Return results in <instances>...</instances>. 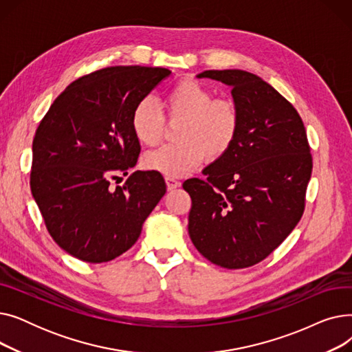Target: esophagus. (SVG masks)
I'll return each mask as SVG.
<instances>
[{"label":"esophagus","mask_w":352,"mask_h":352,"mask_svg":"<svg viewBox=\"0 0 352 352\" xmlns=\"http://www.w3.org/2000/svg\"><path fill=\"white\" fill-rule=\"evenodd\" d=\"M165 184H166V188H168L170 191L181 187V182L179 181H177L174 178H170V177H165Z\"/></svg>","instance_id":"1"}]
</instances>
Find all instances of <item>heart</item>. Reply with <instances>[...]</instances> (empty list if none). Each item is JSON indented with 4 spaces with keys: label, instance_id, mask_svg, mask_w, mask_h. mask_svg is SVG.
<instances>
[{
    "label": "heart",
    "instance_id": "obj_1",
    "mask_svg": "<svg viewBox=\"0 0 352 352\" xmlns=\"http://www.w3.org/2000/svg\"><path fill=\"white\" fill-rule=\"evenodd\" d=\"M170 122H181L178 144L162 145L142 157V166L170 178L184 177L204 162L223 158L234 145L241 116L232 100L215 98L212 92L194 80H182L164 97ZM131 129L138 142L155 145L164 134L165 118L150 97L140 100L131 114Z\"/></svg>",
    "mask_w": 352,
    "mask_h": 352
}]
</instances>
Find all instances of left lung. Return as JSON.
<instances>
[{
  "label": "left lung",
  "instance_id": "1",
  "mask_svg": "<svg viewBox=\"0 0 352 352\" xmlns=\"http://www.w3.org/2000/svg\"><path fill=\"white\" fill-rule=\"evenodd\" d=\"M231 87L241 124L231 150L182 184L188 232L208 261L228 270L258 264L298 224L312 157L304 122L278 91L243 69L197 76Z\"/></svg>",
  "mask_w": 352,
  "mask_h": 352
}]
</instances>
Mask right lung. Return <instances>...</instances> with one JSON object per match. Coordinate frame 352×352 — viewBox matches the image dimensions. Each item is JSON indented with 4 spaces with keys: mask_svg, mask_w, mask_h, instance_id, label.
Segmentation results:
<instances>
[{
    "mask_svg": "<svg viewBox=\"0 0 352 352\" xmlns=\"http://www.w3.org/2000/svg\"><path fill=\"white\" fill-rule=\"evenodd\" d=\"M171 74L161 67H108L71 82L32 141L30 186L45 227L64 251L100 264L131 248L166 187L161 174L134 171L141 146L135 104ZM122 176L120 188L110 186Z\"/></svg>",
    "mask_w": 352,
    "mask_h": 352,
    "instance_id": "1",
    "label": "right lung"
}]
</instances>
